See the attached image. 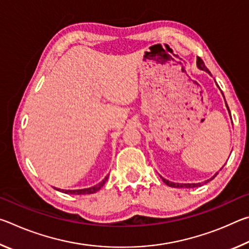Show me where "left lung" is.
<instances>
[{
    "mask_svg": "<svg viewBox=\"0 0 249 249\" xmlns=\"http://www.w3.org/2000/svg\"><path fill=\"white\" fill-rule=\"evenodd\" d=\"M196 67H197V68H199L200 70H203V71H205V72H208L209 74H211L209 69L205 67L203 60H202V59H201L200 57H196ZM223 96H224V95H223ZM225 104H226V102H225ZM226 107H227V109H229V113H230V115H231L230 108H229V107H227V104H226ZM222 168H223V167H222ZM222 168H221V169H222ZM216 175H217V172L212 177V178H210L209 180H206L205 183L209 182V181H211L212 179L215 178ZM160 178L162 179L163 182H165L167 185H169V187H171V188H196V187H200V185H201V183H175V182H171V181H169V180L165 179V178H163V177H161V176H160Z\"/></svg>",
    "mask_w": 249,
    "mask_h": 249,
    "instance_id": "left-lung-1",
    "label": "left lung"
}]
</instances>
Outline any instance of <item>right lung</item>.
<instances>
[{
    "label": "right lung",
    "mask_w": 249,
    "mask_h": 249,
    "mask_svg": "<svg viewBox=\"0 0 249 249\" xmlns=\"http://www.w3.org/2000/svg\"><path fill=\"white\" fill-rule=\"evenodd\" d=\"M107 178H108V176L105 177V178L102 181H101V182L93 185V187H91V188L78 189V190H64V189H57V188H54V189H56V190H58V191L62 192V193H66V195H91V193L98 192L100 189L103 187L104 183L107 182Z\"/></svg>",
    "instance_id": "add662e5"
}]
</instances>
